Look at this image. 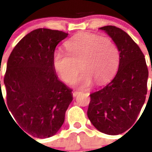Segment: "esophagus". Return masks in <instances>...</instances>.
<instances>
[{"mask_svg":"<svg viewBox=\"0 0 152 152\" xmlns=\"http://www.w3.org/2000/svg\"><path fill=\"white\" fill-rule=\"evenodd\" d=\"M80 93H81V92H80V91H74V92H73V96L75 97V96H77L78 94H80Z\"/></svg>","mask_w":152,"mask_h":152,"instance_id":"34e87169","label":"esophagus"}]
</instances>
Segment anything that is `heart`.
<instances>
[{
    "mask_svg": "<svg viewBox=\"0 0 152 152\" xmlns=\"http://www.w3.org/2000/svg\"><path fill=\"white\" fill-rule=\"evenodd\" d=\"M67 52L56 50L52 63L62 80L71 83L80 68L84 71L75 83L82 88H88L94 80L96 84L107 82L117 69L119 52L109 37L97 34L80 33L64 44Z\"/></svg>",
    "mask_w": 152,
    "mask_h": 152,
    "instance_id": "obj_1",
    "label": "heart"
}]
</instances>
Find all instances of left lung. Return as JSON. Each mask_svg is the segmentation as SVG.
<instances>
[{
	"label": "left lung",
	"instance_id": "1",
	"mask_svg": "<svg viewBox=\"0 0 152 152\" xmlns=\"http://www.w3.org/2000/svg\"><path fill=\"white\" fill-rule=\"evenodd\" d=\"M100 29L119 49V69L111 82L90 95L88 116L103 133L119 135L135 123L145 101L148 70L144 54L125 31L114 26Z\"/></svg>",
	"mask_w": 152,
	"mask_h": 152
}]
</instances>
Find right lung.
Masks as SVG:
<instances>
[{"label":"right lung","instance_id":"add662e5","mask_svg":"<svg viewBox=\"0 0 152 152\" xmlns=\"http://www.w3.org/2000/svg\"><path fill=\"white\" fill-rule=\"evenodd\" d=\"M68 35L35 29L19 42L8 58L4 79L7 110L20 129L35 138L56 134L73 100L72 90L58 80L52 63L56 45Z\"/></svg>","mask_w":152,"mask_h":152}]
</instances>
